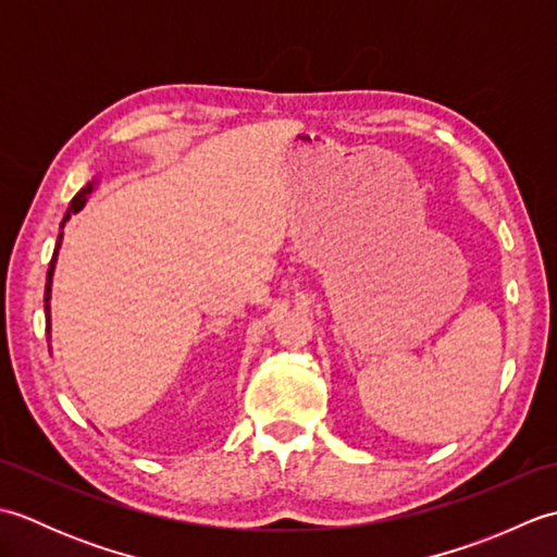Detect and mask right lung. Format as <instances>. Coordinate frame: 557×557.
Masks as SVG:
<instances>
[{
    "label": "right lung",
    "instance_id": "1",
    "mask_svg": "<svg viewBox=\"0 0 557 557\" xmlns=\"http://www.w3.org/2000/svg\"><path fill=\"white\" fill-rule=\"evenodd\" d=\"M92 188H96V180L88 182L86 186L81 188V191L74 196V200H71V206L66 210V215L62 220V230L64 224L69 222V218L74 215V212H78L83 206H86L88 196L92 194ZM62 236L64 232H59L57 236V246H54V253H52V260H50V270H47V285H45V315H47V339H50V299H52V275H54V265H57V256H59V246H62Z\"/></svg>",
    "mask_w": 557,
    "mask_h": 557
}]
</instances>
